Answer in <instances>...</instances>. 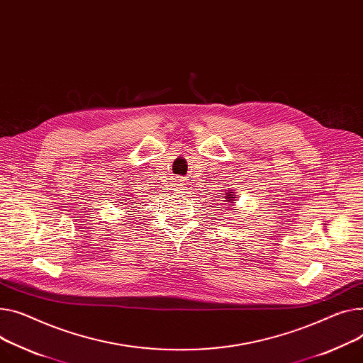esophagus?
Wrapping results in <instances>:
<instances>
[{
    "label": "esophagus",
    "instance_id": "34e87169",
    "mask_svg": "<svg viewBox=\"0 0 363 363\" xmlns=\"http://www.w3.org/2000/svg\"><path fill=\"white\" fill-rule=\"evenodd\" d=\"M182 184V179H177V185H181Z\"/></svg>",
    "mask_w": 363,
    "mask_h": 363
}]
</instances>
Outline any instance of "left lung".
I'll use <instances>...</instances> for the list:
<instances>
[{
  "label": "left lung",
  "instance_id": "8db88e82",
  "mask_svg": "<svg viewBox=\"0 0 363 363\" xmlns=\"http://www.w3.org/2000/svg\"><path fill=\"white\" fill-rule=\"evenodd\" d=\"M225 194V201H228V203H232V201H235V192H232L230 189H228V192H223ZM228 206H230V204H228Z\"/></svg>",
  "mask_w": 363,
  "mask_h": 363
}]
</instances>
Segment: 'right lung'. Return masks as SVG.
<instances>
[{
  "label": "right lung",
  "instance_id": "obj_1",
  "mask_svg": "<svg viewBox=\"0 0 363 363\" xmlns=\"http://www.w3.org/2000/svg\"><path fill=\"white\" fill-rule=\"evenodd\" d=\"M121 201H125V203H123V204H131L130 201H133V199H124V197H123V200H121Z\"/></svg>",
  "mask_w": 363,
  "mask_h": 363
}]
</instances>
